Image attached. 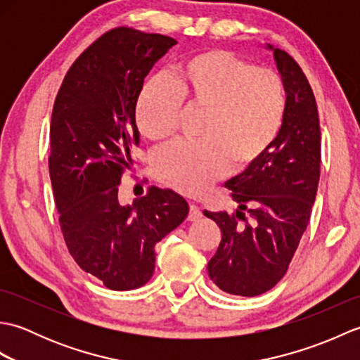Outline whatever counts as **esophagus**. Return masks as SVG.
I'll return each mask as SVG.
<instances>
[{"label": "esophagus", "mask_w": 360, "mask_h": 360, "mask_svg": "<svg viewBox=\"0 0 360 360\" xmlns=\"http://www.w3.org/2000/svg\"><path fill=\"white\" fill-rule=\"evenodd\" d=\"M201 217H202V213H201L200 207H198L196 204H190V210H188L187 219L188 221H196V219H200Z\"/></svg>", "instance_id": "esophagus-1"}]
</instances>
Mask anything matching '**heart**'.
<instances>
[{
	"label": "heart",
	"mask_w": 360,
	"mask_h": 360,
	"mask_svg": "<svg viewBox=\"0 0 360 360\" xmlns=\"http://www.w3.org/2000/svg\"><path fill=\"white\" fill-rule=\"evenodd\" d=\"M202 111L196 142H178L156 159L155 172L181 193H202L229 170H243L269 148L285 114L277 74L226 51L195 53L174 68L170 82L151 80L137 101L141 133L165 142L176 133L181 106Z\"/></svg>",
	"instance_id": "b5f03b06"
}]
</instances>
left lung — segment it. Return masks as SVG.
I'll use <instances>...</instances> for the list:
<instances>
[{
	"mask_svg": "<svg viewBox=\"0 0 360 360\" xmlns=\"http://www.w3.org/2000/svg\"><path fill=\"white\" fill-rule=\"evenodd\" d=\"M264 48L274 53L286 93L281 127L269 148L224 184L238 204L236 212L204 210L223 233L207 264L209 277L224 292L243 297L266 292L286 274L309 223L320 178L314 93L289 53L271 44Z\"/></svg>",
	"mask_w": 360,
	"mask_h": 360,
	"instance_id": "obj_1",
	"label": "left lung"
}]
</instances>
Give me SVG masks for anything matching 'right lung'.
I'll return each mask as SVG.
<instances>
[{
  "label": "right lung",
  "mask_w": 360,
  "mask_h": 360,
  "mask_svg": "<svg viewBox=\"0 0 360 360\" xmlns=\"http://www.w3.org/2000/svg\"><path fill=\"white\" fill-rule=\"evenodd\" d=\"M178 43L172 37L117 27L75 60L53 103L49 174L70 254L112 290L143 286L155 246L188 213L173 190L151 187L119 202L124 168L139 143L136 103L143 79Z\"/></svg>",
  "instance_id": "add662e5"
}]
</instances>
